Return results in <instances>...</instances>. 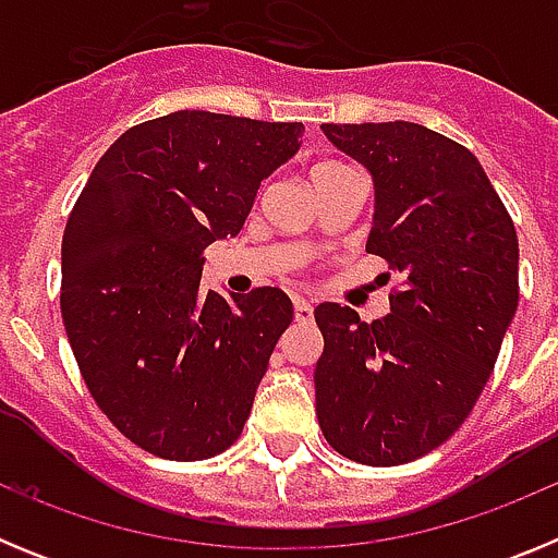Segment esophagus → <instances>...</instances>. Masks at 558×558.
<instances>
[{"label":"esophagus","mask_w":558,"mask_h":558,"mask_svg":"<svg viewBox=\"0 0 558 558\" xmlns=\"http://www.w3.org/2000/svg\"><path fill=\"white\" fill-rule=\"evenodd\" d=\"M293 315L299 324L313 322V304H310L307 299H293Z\"/></svg>","instance_id":"esophagus-1"}]
</instances>
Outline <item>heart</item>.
<instances>
[{"mask_svg": "<svg viewBox=\"0 0 558 558\" xmlns=\"http://www.w3.org/2000/svg\"><path fill=\"white\" fill-rule=\"evenodd\" d=\"M335 167H343V165H338V161H324V165H318L315 167L313 172H324V170H335Z\"/></svg>", "mask_w": 558, "mask_h": 558, "instance_id": "1", "label": "heart"}]
</instances>
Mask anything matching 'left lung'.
I'll use <instances>...</instances> for the list:
<instances>
[{
    "label": "left lung",
    "mask_w": 558,
    "mask_h": 558,
    "mask_svg": "<svg viewBox=\"0 0 558 558\" xmlns=\"http://www.w3.org/2000/svg\"><path fill=\"white\" fill-rule=\"evenodd\" d=\"M372 172L366 251L399 274L391 313L366 324L318 304L315 413L349 461L397 466L445 445L489 383L520 302V245L481 161L416 122L322 125Z\"/></svg>",
    "instance_id": "left-lung-1"
}]
</instances>
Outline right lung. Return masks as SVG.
Wrapping results in <instances>:
<instances>
[{
  "mask_svg": "<svg viewBox=\"0 0 558 558\" xmlns=\"http://www.w3.org/2000/svg\"><path fill=\"white\" fill-rule=\"evenodd\" d=\"M302 133L211 111L147 120L108 147L69 215V347L97 408L153 456L201 461L243 433L293 304L279 288L204 290V248L243 229Z\"/></svg>",
  "mask_w": 558,
  "mask_h": 558,
  "instance_id": "1",
  "label": "right lung"
}]
</instances>
